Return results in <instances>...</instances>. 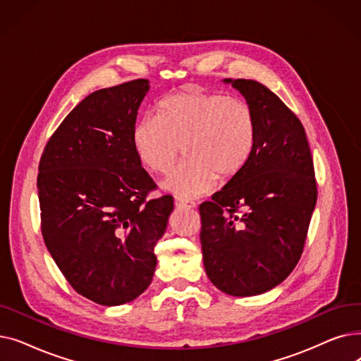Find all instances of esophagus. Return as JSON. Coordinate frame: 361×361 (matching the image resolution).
<instances>
[{
  "mask_svg": "<svg viewBox=\"0 0 361 361\" xmlns=\"http://www.w3.org/2000/svg\"><path fill=\"white\" fill-rule=\"evenodd\" d=\"M176 204L178 207H195L196 206V203L193 200H187L183 197H176Z\"/></svg>",
  "mask_w": 361,
  "mask_h": 361,
  "instance_id": "34e87169",
  "label": "esophagus"
}]
</instances>
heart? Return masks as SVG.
Listing matches in <instances>:
<instances>
[{
    "mask_svg": "<svg viewBox=\"0 0 361 361\" xmlns=\"http://www.w3.org/2000/svg\"><path fill=\"white\" fill-rule=\"evenodd\" d=\"M256 139V114L247 102L200 87L164 98L158 117L139 118L131 133L140 164L155 174H168L184 147L187 161L164 183L183 197L207 193L218 176H238L253 155Z\"/></svg>",
    "mask_w": 361,
    "mask_h": 361,
    "instance_id": "obj_1",
    "label": "heart"
}]
</instances>
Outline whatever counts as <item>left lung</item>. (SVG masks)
Here are the masks:
<instances>
[{
  "label": "left lung",
  "mask_w": 361,
  "mask_h": 361,
  "mask_svg": "<svg viewBox=\"0 0 361 361\" xmlns=\"http://www.w3.org/2000/svg\"><path fill=\"white\" fill-rule=\"evenodd\" d=\"M253 108L257 139L238 176L199 206L207 276L221 291L267 293L298 263L317 200L306 130L295 114L256 80H225Z\"/></svg>",
  "instance_id": "8db88e82"
}]
</instances>
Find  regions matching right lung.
Instances as JSON below:
<instances>
[{
  "mask_svg": "<svg viewBox=\"0 0 361 361\" xmlns=\"http://www.w3.org/2000/svg\"><path fill=\"white\" fill-rule=\"evenodd\" d=\"M149 90L136 79L90 93L63 120L37 173L41 231L70 286L102 306L139 297L157 268L173 196L147 199L157 184L131 142Z\"/></svg>",
  "mask_w": 361,
  "mask_h": 361,
  "instance_id": "right-lung-1",
  "label": "right lung"
}]
</instances>
